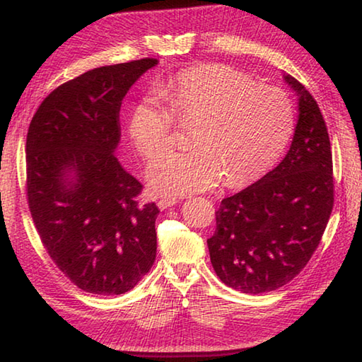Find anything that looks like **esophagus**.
Returning <instances> with one entry per match:
<instances>
[{"instance_id": "obj_1", "label": "esophagus", "mask_w": 362, "mask_h": 362, "mask_svg": "<svg viewBox=\"0 0 362 362\" xmlns=\"http://www.w3.org/2000/svg\"><path fill=\"white\" fill-rule=\"evenodd\" d=\"M177 204V199L175 198H169V196H164V198H159L158 199V207L159 209H168V207H173Z\"/></svg>"}]
</instances>
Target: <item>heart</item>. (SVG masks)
<instances>
[{"mask_svg":"<svg viewBox=\"0 0 362 362\" xmlns=\"http://www.w3.org/2000/svg\"><path fill=\"white\" fill-rule=\"evenodd\" d=\"M174 115L183 124L196 122L194 148L161 153L148 164L150 188L166 196L204 192L222 179L228 187L257 179L276 164L296 127V110L284 89L257 84L222 64L182 70L159 93L139 97L127 131L144 158L173 144Z\"/></svg>","mask_w":362,"mask_h":362,"instance_id":"heart-1","label":"heart"}]
</instances>
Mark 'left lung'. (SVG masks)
Here are the masks:
<instances>
[{
    "mask_svg": "<svg viewBox=\"0 0 362 362\" xmlns=\"http://www.w3.org/2000/svg\"><path fill=\"white\" fill-rule=\"evenodd\" d=\"M298 119L283 161L259 182L222 199L207 240L212 267L231 289L276 291L302 272L334 206L332 151L326 122L308 90L291 75Z\"/></svg>",
    "mask_w": 362,
    "mask_h": 362,
    "instance_id": "obj_1",
    "label": "left lung"
}]
</instances>
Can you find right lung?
Here are the masks:
<instances>
[{
    "label": "right lung",
    "mask_w": 362,
    "mask_h": 362,
    "mask_svg": "<svg viewBox=\"0 0 362 362\" xmlns=\"http://www.w3.org/2000/svg\"><path fill=\"white\" fill-rule=\"evenodd\" d=\"M156 59L100 66L54 89L27 134L28 207L42 246L66 278L97 296L136 287L156 259L155 203L126 173L121 103Z\"/></svg>",
    "instance_id": "obj_1"
}]
</instances>
